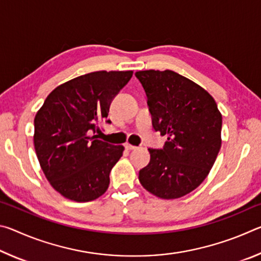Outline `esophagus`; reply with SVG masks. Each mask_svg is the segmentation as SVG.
Returning a JSON list of instances; mask_svg holds the SVG:
<instances>
[{"label":"esophagus","instance_id":"obj_1","mask_svg":"<svg viewBox=\"0 0 261 261\" xmlns=\"http://www.w3.org/2000/svg\"><path fill=\"white\" fill-rule=\"evenodd\" d=\"M125 148L129 149V151H134V149H136L137 147L134 146V145H130V144H125Z\"/></svg>","mask_w":261,"mask_h":261}]
</instances>
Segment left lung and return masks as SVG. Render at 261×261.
<instances>
[{"mask_svg":"<svg viewBox=\"0 0 261 261\" xmlns=\"http://www.w3.org/2000/svg\"><path fill=\"white\" fill-rule=\"evenodd\" d=\"M147 96L152 125L167 141L148 148L139 182L154 196L176 199L204 182L221 147L222 115L208 92L171 70L136 72Z\"/></svg>","mask_w":261,"mask_h":261,"instance_id":"obj_1","label":"left lung"}]
</instances>
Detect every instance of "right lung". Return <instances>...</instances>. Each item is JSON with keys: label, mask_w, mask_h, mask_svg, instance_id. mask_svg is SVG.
<instances>
[{"label": "right lung", "mask_w": 261, "mask_h": 261, "mask_svg": "<svg viewBox=\"0 0 261 261\" xmlns=\"http://www.w3.org/2000/svg\"><path fill=\"white\" fill-rule=\"evenodd\" d=\"M132 71H95L57 86L34 118V148L46 178L70 200H94L107 191L122 145L96 139L113 99ZM110 123V120L106 121Z\"/></svg>", "instance_id": "1"}]
</instances>
